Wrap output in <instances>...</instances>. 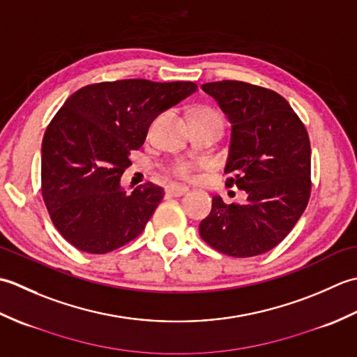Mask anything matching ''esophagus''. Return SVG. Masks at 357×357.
Here are the masks:
<instances>
[{
    "label": "esophagus",
    "mask_w": 357,
    "mask_h": 357,
    "mask_svg": "<svg viewBox=\"0 0 357 357\" xmlns=\"http://www.w3.org/2000/svg\"><path fill=\"white\" fill-rule=\"evenodd\" d=\"M165 192H167V195H170V196H183L188 192V188L187 187H179V185H169L165 188Z\"/></svg>",
    "instance_id": "1"
}]
</instances>
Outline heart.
Returning a JSON list of instances; mask_svg holds the SVG:
<instances>
[{"instance_id":"b5f03b06","label":"heart","mask_w":357,"mask_h":357,"mask_svg":"<svg viewBox=\"0 0 357 357\" xmlns=\"http://www.w3.org/2000/svg\"><path fill=\"white\" fill-rule=\"evenodd\" d=\"M192 118H208V119H215V121H218V123L222 124L221 116H219L215 110H210V109H196L192 113ZM201 165H202V162H195V161H190V159L179 158V159H176V161H173L169 167H167V173H169L172 178L178 179V181H190L193 178L196 169Z\"/></svg>"}]
</instances>
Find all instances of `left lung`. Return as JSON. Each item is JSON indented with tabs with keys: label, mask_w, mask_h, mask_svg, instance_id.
<instances>
[{
	"label": "left lung",
	"mask_w": 357,
	"mask_h": 357,
	"mask_svg": "<svg viewBox=\"0 0 357 357\" xmlns=\"http://www.w3.org/2000/svg\"><path fill=\"white\" fill-rule=\"evenodd\" d=\"M231 124L227 185L247 192L245 204L215 196L199 224L201 238L218 252L252 257L270 252L291 231L312 192V149L305 126L285 98L242 81L201 86Z\"/></svg>",
	"instance_id": "obj_1"
}]
</instances>
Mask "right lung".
<instances>
[{"instance_id": "right-lung-1", "label": "right lung", "mask_w": 357, "mask_h": 357, "mask_svg": "<svg viewBox=\"0 0 357 357\" xmlns=\"http://www.w3.org/2000/svg\"><path fill=\"white\" fill-rule=\"evenodd\" d=\"M190 81L121 79L79 89L44 133L41 192L53 225L81 252L104 255L139 236L164 190L132 193L121 176L159 113L196 92Z\"/></svg>"}]
</instances>
